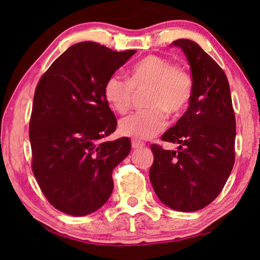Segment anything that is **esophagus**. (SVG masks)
<instances>
[{"label":"esophagus","mask_w":260,"mask_h":260,"mask_svg":"<svg viewBox=\"0 0 260 260\" xmlns=\"http://www.w3.org/2000/svg\"><path fill=\"white\" fill-rule=\"evenodd\" d=\"M131 145H133L134 149H140V148H143L144 147V143L142 141H138V140H134L131 141Z\"/></svg>","instance_id":"obj_1"}]
</instances>
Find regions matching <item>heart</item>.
Listing matches in <instances>:
<instances>
[{
  "instance_id": "1",
  "label": "heart",
  "mask_w": 260,
  "mask_h": 260,
  "mask_svg": "<svg viewBox=\"0 0 260 260\" xmlns=\"http://www.w3.org/2000/svg\"><path fill=\"white\" fill-rule=\"evenodd\" d=\"M127 79L113 73L103 85V95L110 109L125 113L133 104L135 91L147 87L144 104L148 108L120 119L118 130L124 136L148 140L167 124V112L177 115L189 104L193 79L187 71L174 66L168 59L148 55L127 70Z\"/></svg>"
}]
</instances>
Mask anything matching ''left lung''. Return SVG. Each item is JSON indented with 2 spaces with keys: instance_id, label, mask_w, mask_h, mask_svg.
Wrapping results in <instances>:
<instances>
[{
  "instance_id": "1",
  "label": "left lung",
  "mask_w": 260,
  "mask_h": 260,
  "mask_svg": "<svg viewBox=\"0 0 260 260\" xmlns=\"http://www.w3.org/2000/svg\"><path fill=\"white\" fill-rule=\"evenodd\" d=\"M172 46L180 47L187 56L193 95L184 115L161 137L179 144L177 150L151 144L154 163L149 177L166 206L194 212L218 197L232 172L236 117L221 67L197 42L179 39Z\"/></svg>"
}]
</instances>
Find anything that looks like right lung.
I'll return each instance as SVG.
<instances>
[{"label": "right lung", "instance_id": "1", "mask_svg": "<svg viewBox=\"0 0 260 260\" xmlns=\"http://www.w3.org/2000/svg\"><path fill=\"white\" fill-rule=\"evenodd\" d=\"M135 53L79 42L54 60L35 88L31 169L49 204L66 214L101 208L112 193L113 169L131 150L127 137L104 141L117 119L103 85Z\"/></svg>", "mask_w": 260, "mask_h": 260}]
</instances>
